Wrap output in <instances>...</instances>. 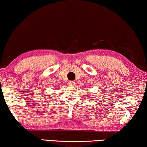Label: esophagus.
<instances>
[{"mask_svg":"<svg viewBox=\"0 0 147 147\" xmlns=\"http://www.w3.org/2000/svg\"><path fill=\"white\" fill-rule=\"evenodd\" d=\"M69 84V86H75L76 83H75V82H74V81H70Z\"/></svg>","mask_w":147,"mask_h":147,"instance_id":"1","label":"esophagus"}]
</instances>
